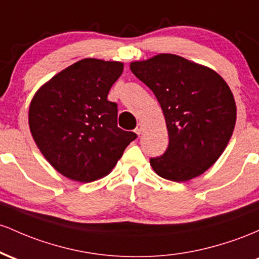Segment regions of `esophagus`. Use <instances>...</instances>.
Listing matches in <instances>:
<instances>
[{
	"label": "esophagus",
	"mask_w": 259,
	"mask_h": 259,
	"mask_svg": "<svg viewBox=\"0 0 259 259\" xmlns=\"http://www.w3.org/2000/svg\"><path fill=\"white\" fill-rule=\"evenodd\" d=\"M143 124L142 123H138L137 124V127H136V130H135V132L137 133V135H142V132H143Z\"/></svg>",
	"instance_id": "obj_1"
}]
</instances>
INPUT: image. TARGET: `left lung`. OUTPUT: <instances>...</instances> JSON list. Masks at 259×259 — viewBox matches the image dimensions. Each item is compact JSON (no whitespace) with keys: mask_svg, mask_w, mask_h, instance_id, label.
Masks as SVG:
<instances>
[{"mask_svg":"<svg viewBox=\"0 0 259 259\" xmlns=\"http://www.w3.org/2000/svg\"><path fill=\"white\" fill-rule=\"evenodd\" d=\"M131 71L154 93L166 121L167 149L150 158L154 171L175 182L202 175L222 155L236 122L228 84L213 69L171 54L132 62Z\"/></svg>","mask_w":259,"mask_h":259,"instance_id":"obj_1","label":"left lung"}]
</instances>
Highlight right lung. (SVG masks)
Masks as SVG:
<instances>
[{"instance_id": "right-lung-1", "label": "right lung", "mask_w": 259, "mask_h": 259, "mask_svg": "<svg viewBox=\"0 0 259 259\" xmlns=\"http://www.w3.org/2000/svg\"><path fill=\"white\" fill-rule=\"evenodd\" d=\"M122 71L121 62L80 60L51 78L31 100L34 141L63 176L79 182L106 176L137 138L117 127V104L107 100Z\"/></svg>"}]
</instances>
